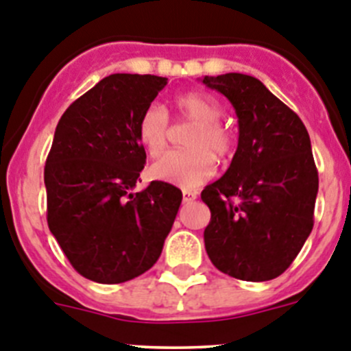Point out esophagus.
<instances>
[{"label": "esophagus", "instance_id": "34e87169", "mask_svg": "<svg viewBox=\"0 0 351 351\" xmlns=\"http://www.w3.org/2000/svg\"><path fill=\"white\" fill-rule=\"evenodd\" d=\"M197 199V192L194 191H183V202H192Z\"/></svg>", "mask_w": 351, "mask_h": 351}]
</instances>
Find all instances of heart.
<instances>
[{
	"instance_id": "1",
	"label": "heart",
	"mask_w": 351,
	"mask_h": 351,
	"mask_svg": "<svg viewBox=\"0 0 351 351\" xmlns=\"http://www.w3.org/2000/svg\"><path fill=\"white\" fill-rule=\"evenodd\" d=\"M175 109L180 119L194 123L185 136V150H171L156 160L150 175L160 182L178 185L182 189H194L208 182L216 171L213 154L225 157L232 152L234 136L220 123L221 107L215 98L204 93L191 91L175 98ZM169 116L159 104H152L138 119V140L152 157L166 149L169 140Z\"/></svg>"
}]
</instances>
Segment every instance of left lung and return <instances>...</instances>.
I'll return each mask as SVG.
<instances>
[{
  "label": "left lung",
  "instance_id": "1",
  "mask_svg": "<svg viewBox=\"0 0 351 351\" xmlns=\"http://www.w3.org/2000/svg\"><path fill=\"white\" fill-rule=\"evenodd\" d=\"M201 81L228 98L239 123L230 166L201 194L211 211L206 253L235 279L271 280L313 228L319 173L308 131L256 77L228 72Z\"/></svg>",
  "mask_w": 351,
  "mask_h": 351
}]
</instances>
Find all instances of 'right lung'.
<instances>
[{
	"label": "right lung",
	"mask_w": 351,
	"mask_h": 351,
	"mask_svg": "<svg viewBox=\"0 0 351 351\" xmlns=\"http://www.w3.org/2000/svg\"><path fill=\"white\" fill-rule=\"evenodd\" d=\"M166 84L150 74H110L71 104L55 130L45 166L48 227L93 282L149 270L182 204V191L165 182L133 192L147 159L138 119Z\"/></svg>",
	"instance_id": "obj_1"
}]
</instances>
